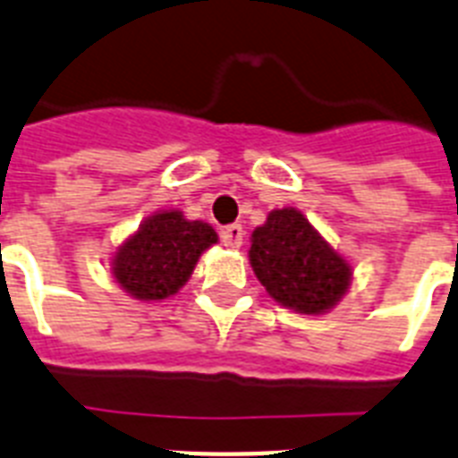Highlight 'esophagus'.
<instances>
[{"label": "esophagus", "mask_w": 458, "mask_h": 458, "mask_svg": "<svg viewBox=\"0 0 458 458\" xmlns=\"http://www.w3.org/2000/svg\"><path fill=\"white\" fill-rule=\"evenodd\" d=\"M221 240L223 244L228 249H240L242 247V240H244V230H242V225H225V228L221 230Z\"/></svg>", "instance_id": "obj_1"}]
</instances>
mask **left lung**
I'll use <instances>...</instances> for the list:
<instances>
[{
    "label": "left lung",
    "mask_w": 458,
    "mask_h": 458,
    "mask_svg": "<svg viewBox=\"0 0 458 458\" xmlns=\"http://www.w3.org/2000/svg\"><path fill=\"white\" fill-rule=\"evenodd\" d=\"M249 263L267 296L303 315L329 313L352 282V267L299 209L267 214L251 233Z\"/></svg>",
    "instance_id": "1"
}]
</instances>
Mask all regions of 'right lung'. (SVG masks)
Masks as SVG:
<instances>
[{
    "instance_id": "1",
    "label": "right lung",
    "mask_w": 458,
    "mask_h": 458,
    "mask_svg": "<svg viewBox=\"0 0 458 458\" xmlns=\"http://www.w3.org/2000/svg\"><path fill=\"white\" fill-rule=\"evenodd\" d=\"M218 242L204 221H188L183 211H155L114 251V282L139 301L169 299L191 280L199 256Z\"/></svg>"
}]
</instances>
